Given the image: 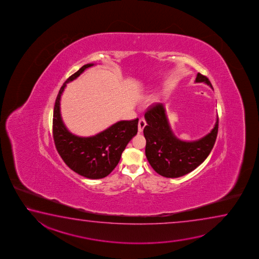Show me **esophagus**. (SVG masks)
<instances>
[{"label": "esophagus", "instance_id": "34e87169", "mask_svg": "<svg viewBox=\"0 0 259 259\" xmlns=\"http://www.w3.org/2000/svg\"><path fill=\"white\" fill-rule=\"evenodd\" d=\"M138 126H139V132H143V128H144L145 126H146V121H145V119L141 118V119L139 120V125H138Z\"/></svg>", "mask_w": 259, "mask_h": 259}]
</instances>
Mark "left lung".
<instances>
[{"mask_svg":"<svg viewBox=\"0 0 259 259\" xmlns=\"http://www.w3.org/2000/svg\"><path fill=\"white\" fill-rule=\"evenodd\" d=\"M196 82H205L213 89L208 79L200 73H197ZM145 119L146 157L154 170L166 178H180L198 167L210 153L218 136L219 117L213 130L200 140L178 139L171 131L162 103L150 106Z\"/></svg>","mask_w":259,"mask_h":259,"instance_id":"8db88e82","label":"left lung"}]
</instances>
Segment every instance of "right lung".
Here are the masks:
<instances>
[{"label": "right lung", "instance_id": "obj_1", "mask_svg": "<svg viewBox=\"0 0 259 259\" xmlns=\"http://www.w3.org/2000/svg\"><path fill=\"white\" fill-rule=\"evenodd\" d=\"M94 65L89 63L69 77L58 93L53 110V140L58 153L70 169L87 179L105 178L118 165L123 150L138 132L139 118L120 120L95 136L79 137L70 133L62 121L60 101L68 82Z\"/></svg>", "mask_w": 259, "mask_h": 259}]
</instances>
